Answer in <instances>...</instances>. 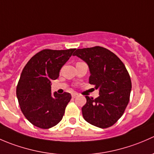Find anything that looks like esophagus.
<instances>
[{
    "mask_svg": "<svg viewBox=\"0 0 154 154\" xmlns=\"http://www.w3.org/2000/svg\"><path fill=\"white\" fill-rule=\"evenodd\" d=\"M77 95H78L77 93H72V94H71V97H72V98H75Z\"/></svg>",
    "mask_w": 154,
    "mask_h": 154,
    "instance_id": "1",
    "label": "esophagus"
}]
</instances>
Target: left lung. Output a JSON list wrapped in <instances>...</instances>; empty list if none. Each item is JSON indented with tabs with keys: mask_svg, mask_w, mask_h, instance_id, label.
<instances>
[{
	"mask_svg": "<svg viewBox=\"0 0 154 154\" xmlns=\"http://www.w3.org/2000/svg\"><path fill=\"white\" fill-rule=\"evenodd\" d=\"M73 55L86 62L89 83L99 90L97 98L86 96L83 118L100 128L111 127L122 117L130 100L132 83L127 68L116 54L100 46L77 49Z\"/></svg>",
	"mask_w": 154,
	"mask_h": 154,
	"instance_id": "obj_1",
	"label": "left lung"
}]
</instances>
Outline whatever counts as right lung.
I'll list each match as a JSON object with an SVG mask.
<instances>
[{"label":"right lung","instance_id":"add662e5","mask_svg":"<svg viewBox=\"0 0 154 154\" xmlns=\"http://www.w3.org/2000/svg\"><path fill=\"white\" fill-rule=\"evenodd\" d=\"M76 49H45L34 55L21 72L16 95L21 112L32 125L42 129L57 125L71 98L70 93H51V80Z\"/></svg>","mask_w":154,"mask_h":154}]
</instances>
